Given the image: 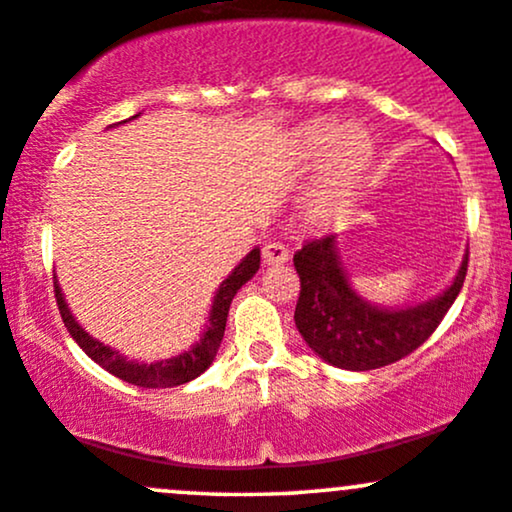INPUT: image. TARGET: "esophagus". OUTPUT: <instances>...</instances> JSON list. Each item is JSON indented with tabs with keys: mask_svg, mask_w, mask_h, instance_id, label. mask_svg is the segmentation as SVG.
I'll return each mask as SVG.
<instances>
[{
	"mask_svg": "<svg viewBox=\"0 0 512 512\" xmlns=\"http://www.w3.org/2000/svg\"><path fill=\"white\" fill-rule=\"evenodd\" d=\"M288 258V246L280 244V241H268V244L263 246V263H268V266H278V263H285Z\"/></svg>",
	"mask_w": 512,
	"mask_h": 512,
	"instance_id": "34e87169",
	"label": "esophagus"
}]
</instances>
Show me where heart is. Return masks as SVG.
<instances>
[{
  "mask_svg": "<svg viewBox=\"0 0 512 512\" xmlns=\"http://www.w3.org/2000/svg\"><path fill=\"white\" fill-rule=\"evenodd\" d=\"M295 153L302 166L322 163L302 197L310 222H332L351 205L373 163V139L359 124L315 119L295 134Z\"/></svg>",
  "mask_w": 512,
  "mask_h": 512,
  "instance_id": "1",
  "label": "heart"
}]
</instances>
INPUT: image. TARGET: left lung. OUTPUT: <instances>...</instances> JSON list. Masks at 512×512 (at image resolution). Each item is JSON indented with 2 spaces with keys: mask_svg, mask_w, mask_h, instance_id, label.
<instances>
[{
  "mask_svg": "<svg viewBox=\"0 0 512 512\" xmlns=\"http://www.w3.org/2000/svg\"><path fill=\"white\" fill-rule=\"evenodd\" d=\"M293 263L300 276L295 327L305 344L327 364L371 371L408 356L437 329L461 293L469 251L442 293L405 307H381L351 288L337 234L307 241Z\"/></svg>",
  "mask_w": 512,
  "mask_h": 512,
  "instance_id": "obj_1",
  "label": "left lung"
}]
</instances>
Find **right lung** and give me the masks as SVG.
I'll list each match as a JSON object with an SVG mask.
<instances>
[{
    "mask_svg": "<svg viewBox=\"0 0 512 512\" xmlns=\"http://www.w3.org/2000/svg\"><path fill=\"white\" fill-rule=\"evenodd\" d=\"M136 117H141V114H134L131 119ZM131 119H126V122H131ZM258 266H261V249L256 246V249H251L249 254L241 258L239 266H236L234 271L219 283L210 307V317H207V324L205 329H202L200 339H197L188 351H180L178 356H170V359L151 361V364H148V361L126 359V356L119 354L117 349H112L109 344H102L100 339H95L90 332H85V329L80 327V322L75 320L73 312H70L68 302H65L63 288L58 285V278L53 288H56L60 317H63L65 327H68L70 337L80 344V349L85 351L95 364H100L104 371L122 378V381L131 383V386L173 388V386H183V383H190L192 378H197L200 373H205L207 368L212 366L214 356H217L219 351V344H222L224 327H227L229 305H232L234 295L239 293L241 285L249 283V280L256 276Z\"/></svg>",
    "mask_w": 512,
    "mask_h": 512,
    "instance_id": "add662e5",
    "label": "right lung"
}]
</instances>
